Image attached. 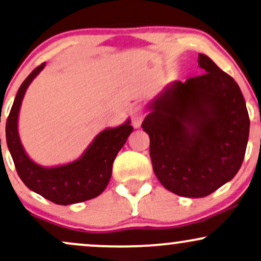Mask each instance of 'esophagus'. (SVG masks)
Masks as SVG:
<instances>
[{"label": "esophagus", "instance_id": "1", "mask_svg": "<svg viewBox=\"0 0 261 261\" xmlns=\"http://www.w3.org/2000/svg\"><path fill=\"white\" fill-rule=\"evenodd\" d=\"M146 117V111L142 107H136L131 113V120H133V126L135 128H139L142 124L143 119Z\"/></svg>", "mask_w": 261, "mask_h": 261}]
</instances>
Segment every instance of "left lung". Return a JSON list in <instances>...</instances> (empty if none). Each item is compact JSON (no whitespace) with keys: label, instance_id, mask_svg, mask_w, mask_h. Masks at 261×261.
Masks as SVG:
<instances>
[{"label":"left lung","instance_id":"1","mask_svg":"<svg viewBox=\"0 0 261 261\" xmlns=\"http://www.w3.org/2000/svg\"><path fill=\"white\" fill-rule=\"evenodd\" d=\"M200 76L174 81L148 103L142 122L155 176L181 197L202 198L240 170L249 115L240 86L199 53Z\"/></svg>","mask_w":261,"mask_h":261}]
</instances>
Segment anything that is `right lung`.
Masks as SVG:
<instances>
[{"instance_id":"right-lung-1","label":"right lung","mask_w":261,"mask_h":261,"mask_svg":"<svg viewBox=\"0 0 261 261\" xmlns=\"http://www.w3.org/2000/svg\"><path fill=\"white\" fill-rule=\"evenodd\" d=\"M34 69L18 90L6 124V140L18 175L29 190L56 204L80 203L95 198L106 190L112 176L113 162L133 133L130 119L117 127H108L97 135L76 161L57 166L37 164L25 152L18 133V117L24 95L45 68Z\"/></svg>"}]
</instances>
